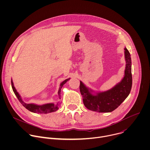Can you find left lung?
I'll return each mask as SVG.
<instances>
[{"label":"left lung","instance_id":"obj_1","mask_svg":"<svg viewBox=\"0 0 150 150\" xmlns=\"http://www.w3.org/2000/svg\"><path fill=\"white\" fill-rule=\"evenodd\" d=\"M126 67L125 75L121 81L112 88L103 92H95L80 81V92L84 105L92 111L100 113L111 112L117 109L129 96L132 84L131 54L125 47Z\"/></svg>","mask_w":150,"mask_h":150}]
</instances>
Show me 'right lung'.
<instances>
[{
	"instance_id": "obj_1",
	"label": "right lung",
	"mask_w": 150,
	"mask_h": 150,
	"mask_svg": "<svg viewBox=\"0 0 150 150\" xmlns=\"http://www.w3.org/2000/svg\"><path fill=\"white\" fill-rule=\"evenodd\" d=\"M70 79V78L67 79L65 81H63L62 82L60 83V87L58 91V95L59 97V98L60 99V92H61V88L63 87V85L65 84L68 81H69ZM11 85H12V90L15 94V96H16V97L18 98V99L19 100V102L23 104V105L25 108L27 110H28L29 111L33 112V113H51V112H56L59 108L60 106V103H57V104H54V103H48V104H42V105H37L35 104H27L25 103L22 99V98L21 97L20 95L19 94V93L17 92L16 90L15 89L14 85H13V83L12 80H11Z\"/></svg>"
}]
</instances>
